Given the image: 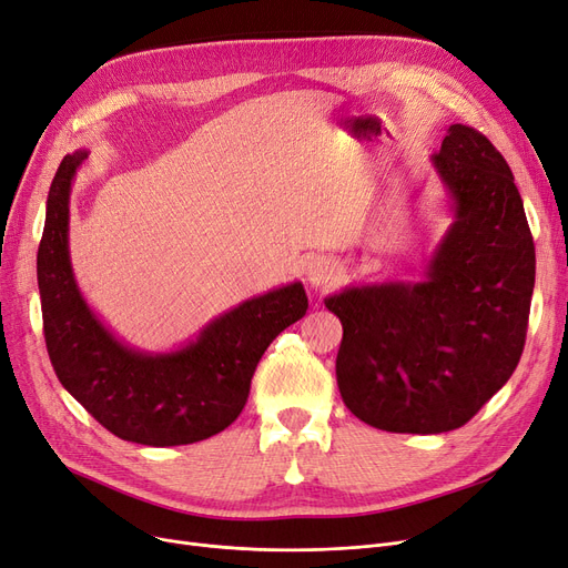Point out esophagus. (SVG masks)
Here are the masks:
<instances>
[{
    "label": "esophagus",
    "mask_w": 568,
    "mask_h": 568,
    "mask_svg": "<svg viewBox=\"0 0 568 568\" xmlns=\"http://www.w3.org/2000/svg\"><path fill=\"white\" fill-rule=\"evenodd\" d=\"M334 278H337V264L334 262L316 257L306 264V281L311 287H327L334 283Z\"/></svg>",
    "instance_id": "obj_1"
}]
</instances>
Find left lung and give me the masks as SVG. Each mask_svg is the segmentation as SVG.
Listing matches in <instances>:
<instances>
[{
    "instance_id": "8db88e82",
    "label": "left lung",
    "mask_w": 568,
    "mask_h": 568,
    "mask_svg": "<svg viewBox=\"0 0 568 568\" xmlns=\"http://www.w3.org/2000/svg\"><path fill=\"white\" fill-rule=\"evenodd\" d=\"M433 165L454 222L418 283H365L329 295L342 321L344 405L388 433L460 428L513 376L527 339L536 250L506 159L464 123Z\"/></svg>"
}]
</instances>
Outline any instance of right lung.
<instances>
[{
  "label": "right lung",
  "instance_id": "obj_1",
  "mask_svg": "<svg viewBox=\"0 0 568 568\" xmlns=\"http://www.w3.org/2000/svg\"><path fill=\"white\" fill-rule=\"evenodd\" d=\"M87 156L79 150L62 159L37 252L51 365L74 400L116 437L146 447L201 443L239 418L264 351L308 308L304 285L245 300L175 351L123 344L83 300L70 262V192Z\"/></svg>",
  "mask_w": 568,
  "mask_h": 568
}]
</instances>
